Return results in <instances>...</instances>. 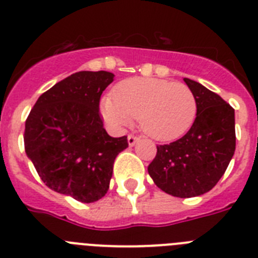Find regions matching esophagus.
Segmentation results:
<instances>
[{"mask_svg": "<svg viewBox=\"0 0 258 258\" xmlns=\"http://www.w3.org/2000/svg\"><path fill=\"white\" fill-rule=\"evenodd\" d=\"M138 136H135V135H128V138H127V140H128V145L130 147H134V145H135V143L138 142Z\"/></svg>", "mask_w": 258, "mask_h": 258, "instance_id": "34e87169", "label": "esophagus"}]
</instances>
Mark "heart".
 Masks as SVG:
<instances>
[{"instance_id": "b5f03b06", "label": "heart", "mask_w": 258, "mask_h": 258, "mask_svg": "<svg viewBox=\"0 0 258 258\" xmlns=\"http://www.w3.org/2000/svg\"><path fill=\"white\" fill-rule=\"evenodd\" d=\"M101 113L114 128L140 119V127L147 135L160 142H170L191 128L196 119L197 101L184 83L132 78L115 87L114 100L105 98Z\"/></svg>"}]
</instances>
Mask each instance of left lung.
Segmentation results:
<instances>
[{"mask_svg": "<svg viewBox=\"0 0 258 258\" xmlns=\"http://www.w3.org/2000/svg\"><path fill=\"white\" fill-rule=\"evenodd\" d=\"M196 96L197 114L183 138L157 145L148 172L163 192L188 199L207 194L222 178L236 145L235 110L200 83L184 78Z\"/></svg>", "mask_w": 258, "mask_h": 258, "instance_id": "left-lung-1", "label": "left lung"}]
</instances>
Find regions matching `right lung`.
<instances>
[{
  "label": "right lung",
  "mask_w": 258,
  "mask_h": 258,
  "mask_svg": "<svg viewBox=\"0 0 258 258\" xmlns=\"http://www.w3.org/2000/svg\"><path fill=\"white\" fill-rule=\"evenodd\" d=\"M107 71H79L44 92L26 119L24 149L41 180L58 194L95 203L109 189L113 165L128 147L111 138L100 114Z\"/></svg>",
  "instance_id": "add662e5"
}]
</instances>
